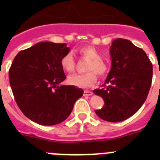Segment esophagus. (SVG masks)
Masks as SVG:
<instances>
[{"mask_svg":"<svg viewBox=\"0 0 160 160\" xmlns=\"http://www.w3.org/2000/svg\"><path fill=\"white\" fill-rule=\"evenodd\" d=\"M92 94H93V92L89 91V90H84V92H83V95L84 96H90Z\"/></svg>","mask_w":160,"mask_h":160,"instance_id":"1","label":"esophagus"}]
</instances>
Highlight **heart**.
Returning a JSON list of instances; mask_svg holds the SVG:
<instances>
[{"mask_svg": "<svg viewBox=\"0 0 160 160\" xmlns=\"http://www.w3.org/2000/svg\"><path fill=\"white\" fill-rule=\"evenodd\" d=\"M83 58L89 59L86 70L89 72L83 74H73L69 77V83L81 88H88L97 81V75L103 77L108 72V65L102 59L101 52L93 46H84L79 49ZM60 63L64 70L71 72L75 68V60L71 52L66 53L61 58Z\"/></svg>", "mask_w": 160, "mask_h": 160, "instance_id": "1", "label": "heart"}]
</instances>
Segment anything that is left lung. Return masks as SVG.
Segmentation results:
<instances>
[{"label":"left lung","instance_id":"8db88e82","mask_svg":"<svg viewBox=\"0 0 160 160\" xmlns=\"http://www.w3.org/2000/svg\"><path fill=\"white\" fill-rule=\"evenodd\" d=\"M110 54L111 68L104 88L93 90L104 101V107L95 113L104 121L119 122L144 104L151 87L152 65L142 49L124 38L112 42Z\"/></svg>","mask_w":160,"mask_h":160}]
</instances>
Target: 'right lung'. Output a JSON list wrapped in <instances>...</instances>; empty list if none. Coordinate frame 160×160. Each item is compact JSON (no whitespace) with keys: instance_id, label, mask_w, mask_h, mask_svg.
Segmentation results:
<instances>
[{"instance_id":"1","label":"right lung","mask_w":160,"mask_h":160,"mask_svg":"<svg viewBox=\"0 0 160 160\" xmlns=\"http://www.w3.org/2000/svg\"><path fill=\"white\" fill-rule=\"evenodd\" d=\"M66 43L41 42L19 52L9 70L14 99L24 114L42 125L61 123L69 117L83 90L61 85L67 78L61 58L70 49Z\"/></svg>"}]
</instances>
